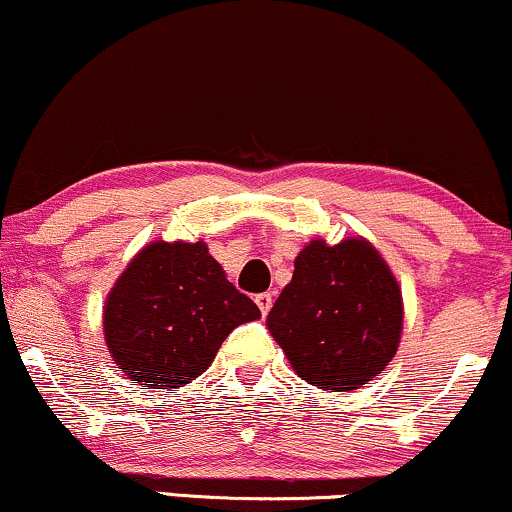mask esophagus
I'll return each mask as SVG.
<instances>
[{"label":"esophagus","mask_w":512,"mask_h":512,"mask_svg":"<svg viewBox=\"0 0 512 512\" xmlns=\"http://www.w3.org/2000/svg\"><path fill=\"white\" fill-rule=\"evenodd\" d=\"M256 304H258V309L263 311V314H268L270 306H273V294H270V292L256 294Z\"/></svg>","instance_id":"1"}]
</instances>
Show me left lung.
<instances>
[{
	"label": "left lung",
	"instance_id": "1",
	"mask_svg": "<svg viewBox=\"0 0 512 512\" xmlns=\"http://www.w3.org/2000/svg\"><path fill=\"white\" fill-rule=\"evenodd\" d=\"M268 330L306 383L333 393L362 388L398 352L400 285L366 239H314L294 258Z\"/></svg>",
	"mask_w": 512,
	"mask_h": 512
}]
</instances>
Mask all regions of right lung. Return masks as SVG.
<instances>
[{
	"label": "right lung",
	"instance_id": "obj_1",
	"mask_svg": "<svg viewBox=\"0 0 512 512\" xmlns=\"http://www.w3.org/2000/svg\"><path fill=\"white\" fill-rule=\"evenodd\" d=\"M261 316L203 242H153L134 256L102 311L107 350L131 381L182 388L213 364L222 340Z\"/></svg>",
	"mask_w": 512,
	"mask_h": 512
}]
</instances>
